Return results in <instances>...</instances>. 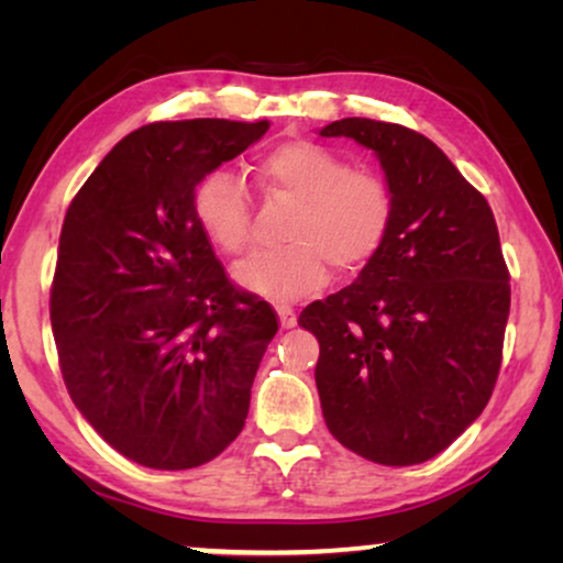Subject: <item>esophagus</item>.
Wrapping results in <instances>:
<instances>
[{"instance_id": "1", "label": "esophagus", "mask_w": 563, "mask_h": 563, "mask_svg": "<svg viewBox=\"0 0 563 563\" xmlns=\"http://www.w3.org/2000/svg\"><path fill=\"white\" fill-rule=\"evenodd\" d=\"M276 312H279L282 328H295L297 325V314L289 305H276Z\"/></svg>"}]
</instances>
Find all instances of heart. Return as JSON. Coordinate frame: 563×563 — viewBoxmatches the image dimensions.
<instances>
[{
	"label": "heart",
	"instance_id": "b5f03b06",
	"mask_svg": "<svg viewBox=\"0 0 563 563\" xmlns=\"http://www.w3.org/2000/svg\"><path fill=\"white\" fill-rule=\"evenodd\" d=\"M266 199L295 205L279 251L256 253L235 279L272 302H297L325 282L328 264L351 274L374 258L395 220V195L382 174L353 168L349 158L312 141H289L253 164ZM191 210L202 235L225 256L251 249V197L228 168L205 174Z\"/></svg>",
	"mask_w": 563,
	"mask_h": 563
}]
</instances>
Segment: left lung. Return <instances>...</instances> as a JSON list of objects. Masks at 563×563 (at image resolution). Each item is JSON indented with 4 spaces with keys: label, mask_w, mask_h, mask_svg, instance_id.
I'll use <instances>...</instances> for the list:
<instances>
[{
    "label": "left lung",
    "mask_w": 563,
    "mask_h": 563,
    "mask_svg": "<svg viewBox=\"0 0 563 563\" xmlns=\"http://www.w3.org/2000/svg\"><path fill=\"white\" fill-rule=\"evenodd\" d=\"M320 135L372 148L395 195L387 241L358 279L299 314L320 343L322 418L374 464H422L479 418L503 364L510 274L495 214L410 128L345 118Z\"/></svg>",
    "instance_id": "8db88e82"
}]
</instances>
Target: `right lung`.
I'll use <instances>...</instances> for the list:
<instances>
[{
    "label": "right lung",
    "mask_w": 563,
    "mask_h": 563,
    "mask_svg": "<svg viewBox=\"0 0 563 563\" xmlns=\"http://www.w3.org/2000/svg\"><path fill=\"white\" fill-rule=\"evenodd\" d=\"M266 130L153 122L122 137L68 205L51 287L60 374L89 426L141 466H202L249 418L276 312L228 279L191 197Z\"/></svg>",
    "instance_id": "obj_1"
}]
</instances>
